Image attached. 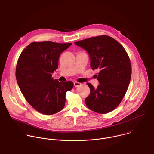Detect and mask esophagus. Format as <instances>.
<instances>
[{
	"label": "esophagus",
	"instance_id": "esophagus-1",
	"mask_svg": "<svg viewBox=\"0 0 154 154\" xmlns=\"http://www.w3.org/2000/svg\"><path fill=\"white\" fill-rule=\"evenodd\" d=\"M73 84H74V86H75V87H79V86H80V85H81V83L78 82H74Z\"/></svg>",
	"mask_w": 154,
	"mask_h": 154
}]
</instances>
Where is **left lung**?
Wrapping results in <instances>:
<instances>
[{
  "label": "left lung",
  "mask_w": 154,
  "mask_h": 154,
  "mask_svg": "<svg viewBox=\"0 0 154 154\" xmlns=\"http://www.w3.org/2000/svg\"><path fill=\"white\" fill-rule=\"evenodd\" d=\"M75 44L89 55L92 70H100V84L87 83L90 93L85 99L87 107L99 113L114 110L125 97L130 83L132 69L129 56L118 41L108 36L90 38Z\"/></svg>",
  "instance_id": "left-lung-1"
}]
</instances>
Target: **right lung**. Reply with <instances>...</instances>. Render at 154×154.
<instances>
[{"label":"right lung","instance_id":"obj_1","mask_svg":"<svg viewBox=\"0 0 154 154\" xmlns=\"http://www.w3.org/2000/svg\"><path fill=\"white\" fill-rule=\"evenodd\" d=\"M72 44L34 42L19 56L16 70L18 85L27 102L42 114L53 115L62 110L67 91L73 87L72 81L60 82L51 78L58 68L61 53Z\"/></svg>","mask_w":154,"mask_h":154}]
</instances>
